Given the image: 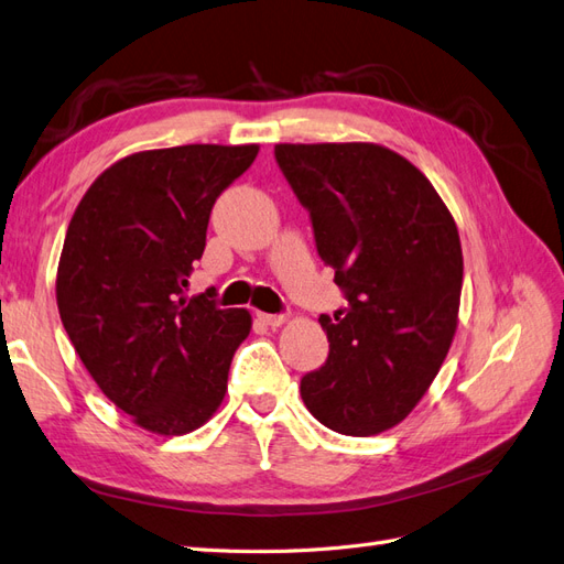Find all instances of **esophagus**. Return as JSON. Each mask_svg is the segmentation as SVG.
Listing matches in <instances>:
<instances>
[{
	"instance_id": "1",
	"label": "esophagus",
	"mask_w": 564,
	"mask_h": 564,
	"mask_svg": "<svg viewBox=\"0 0 564 564\" xmlns=\"http://www.w3.org/2000/svg\"><path fill=\"white\" fill-rule=\"evenodd\" d=\"M258 319H261L263 325H268V327H280V325H284L286 323V315H272V313H258Z\"/></svg>"
}]
</instances>
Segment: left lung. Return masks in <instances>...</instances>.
Here are the masks:
<instances>
[{"instance_id": "obj_1", "label": "left lung", "mask_w": 564, "mask_h": 564, "mask_svg": "<svg viewBox=\"0 0 564 564\" xmlns=\"http://www.w3.org/2000/svg\"><path fill=\"white\" fill-rule=\"evenodd\" d=\"M317 256L348 306L319 315L329 356L301 377L317 422L372 436L408 417L458 327L463 249L446 204L413 163L368 144H278Z\"/></svg>"}]
</instances>
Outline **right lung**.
Here are the masks:
<instances>
[{
  "mask_svg": "<svg viewBox=\"0 0 564 564\" xmlns=\"http://www.w3.org/2000/svg\"><path fill=\"white\" fill-rule=\"evenodd\" d=\"M258 144L140 151L106 169L75 208L56 275L58 315L106 399L140 427L199 430L227 391L245 308L216 289L185 296L206 247L210 208Z\"/></svg>",
  "mask_w": 564,
  "mask_h": 564,
  "instance_id": "right-lung-1",
  "label": "right lung"
}]
</instances>
